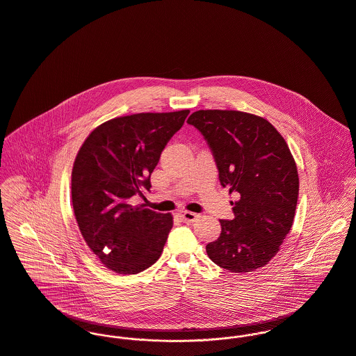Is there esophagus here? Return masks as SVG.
Instances as JSON below:
<instances>
[{
    "label": "esophagus",
    "instance_id": "esophagus-1",
    "mask_svg": "<svg viewBox=\"0 0 356 356\" xmlns=\"http://www.w3.org/2000/svg\"><path fill=\"white\" fill-rule=\"evenodd\" d=\"M180 218L183 222L188 224V222H194L197 218V213H193V211H181L180 213Z\"/></svg>",
    "mask_w": 356,
    "mask_h": 356
}]
</instances>
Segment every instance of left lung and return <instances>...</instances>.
<instances>
[{"label": "left lung", "instance_id": "8db88e82", "mask_svg": "<svg viewBox=\"0 0 356 356\" xmlns=\"http://www.w3.org/2000/svg\"><path fill=\"white\" fill-rule=\"evenodd\" d=\"M187 122L203 135L221 186L236 193L235 217L220 220L209 258L234 273L265 266L289 234L298 195V169L284 138L268 120L238 111H197Z\"/></svg>", "mask_w": 356, "mask_h": 356}]
</instances>
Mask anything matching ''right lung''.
Returning <instances> with one entry per match:
<instances>
[{
	"label": "right lung",
	"mask_w": 356,
	"mask_h": 356,
	"mask_svg": "<svg viewBox=\"0 0 356 356\" xmlns=\"http://www.w3.org/2000/svg\"><path fill=\"white\" fill-rule=\"evenodd\" d=\"M190 111L109 120L80 147L72 169V204L87 245L111 270L136 275L161 255L172 216L134 206L150 191V176Z\"/></svg>",
	"instance_id": "obj_1"
}]
</instances>
